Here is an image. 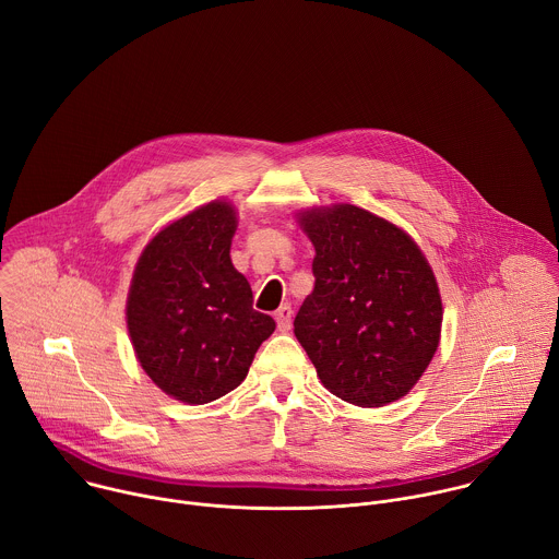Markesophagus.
I'll list each match as a JSON object with an SVG mask.
<instances>
[{
    "label": "esophagus",
    "instance_id": "1",
    "mask_svg": "<svg viewBox=\"0 0 559 559\" xmlns=\"http://www.w3.org/2000/svg\"><path fill=\"white\" fill-rule=\"evenodd\" d=\"M292 316H294V311H292V307H289L287 302L276 309V325H278V332H289V330H292Z\"/></svg>",
    "mask_w": 559,
    "mask_h": 559
}]
</instances>
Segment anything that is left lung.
Here are the masks:
<instances>
[{"label": "left lung", "instance_id": "8db88e82", "mask_svg": "<svg viewBox=\"0 0 559 559\" xmlns=\"http://www.w3.org/2000/svg\"><path fill=\"white\" fill-rule=\"evenodd\" d=\"M316 257L313 292L294 334L321 382L345 403L382 407L431 362L442 300L420 248L393 223L356 205L300 216Z\"/></svg>", "mask_w": 559, "mask_h": 559}]
</instances>
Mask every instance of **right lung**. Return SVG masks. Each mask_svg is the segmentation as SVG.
Segmentation results:
<instances>
[{"mask_svg":"<svg viewBox=\"0 0 559 559\" xmlns=\"http://www.w3.org/2000/svg\"><path fill=\"white\" fill-rule=\"evenodd\" d=\"M234 229V207L212 201L158 231L132 276L126 316L134 354L156 386L188 405L241 384L276 330L231 265Z\"/></svg>","mask_w":559,"mask_h":559,"instance_id":"1","label":"right lung"}]
</instances>
